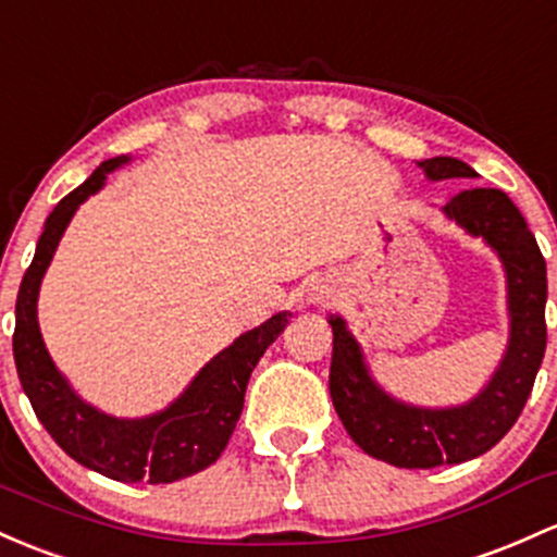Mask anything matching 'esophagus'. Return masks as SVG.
<instances>
[{"label":"esophagus","instance_id":"obj_1","mask_svg":"<svg viewBox=\"0 0 557 557\" xmlns=\"http://www.w3.org/2000/svg\"><path fill=\"white\" fill-rule=\"evenodd\" d=\"M327 298H330L327 293H317V301H320V304H322V301H327Z\"/></svg>","mask_w":557,"mask_h":557}]
</instances>
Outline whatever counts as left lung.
<instances>
[{
  "instance_id": "obj_1",
  "label": "left lung",
  "mask_w": 557,
  "mask_h": 557,
  "mask_svg": "<svg viewBox=\"0 0 557 557\" xmlns=\"http://www.w3.org/2000/svg\"><path fill=\"white\" fill-rule=\"evenodd\" d=\"M418 166L431 182L479 176L449 156L425 158ZM442 213L470 237H481L505 272L507 346L473 399L455 407H418L396 399L372 377L344 317H327L333 325L330 396L335 412L359 447L396 468L457 466L492 449L527 405L547 346V267L516 203L503 189L468 187L449 198Z\"/></svg>"
}]
</instances>
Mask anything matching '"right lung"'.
I'll return each mask as SVG.
<instances>
[{
	"instance_id": "obj_1",
	"label": "right lung",
	"mask_w": 557,
	"mask_h": 557,
	"mask_svg": "<svg viewBox=\"0 0 557 557\" xmlns=\"http://www.w3.org/2000/svg\"><path fill=\"white\" fill-rule=\"evenodd\" d=\"M129 161L132 156H119L100 163L89 180L65 195L47 216L34 261L17 290L12 354L36 418L65 455L84 468L124 484H171L219 460L240 420L250 372L264 357L267 346L288 325L290 311H277L259 327L237 335L198 370L169 407L158 412L145 418H115L89 405L52 362L41 338L36 304L41 280L73 213L89 195L106 187L108 174Z\"/></svg>"
}]
</instances>
